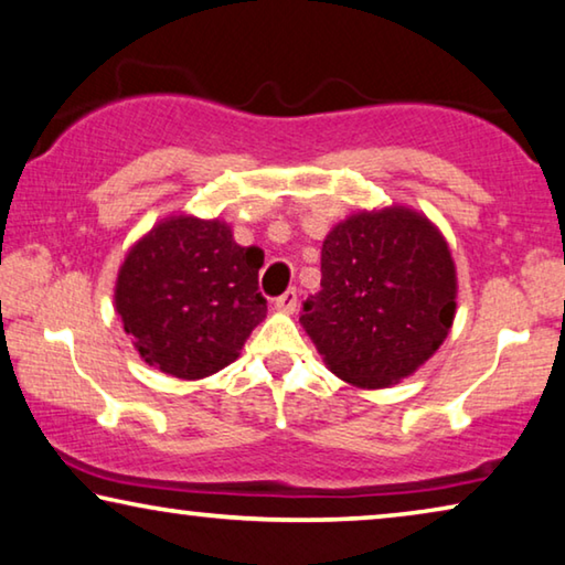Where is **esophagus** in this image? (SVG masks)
<instances>
[{"label":"esophagus","instance_id":"1","mask_svg":"<svg viewBox=\"0 0 565 565\" xmlns=\"http://www.w3.org/2000/svg\"><path fill=\"white\" fill-rule=\"evenodd\" d=\"M297 303H299V294L297 289H286L279 299H276V309L286 311V315H291V311H297Z\"/></svg>","mask_w":565,"mask_h":565}]
</instances>
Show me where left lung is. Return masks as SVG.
<instances>
[{
	"label": "left lung",
	"instance_id": "left-lung-1",
	"mask_svg": "<svg viewBox=\"0 0 565 565\" xmlns=\"http://www.w3.org/2000/svg\"><path fill=\"white\" fill-rule=\"evenodd\" d=\"M455 294V264L433 223L407 209L360 213L327 236L321 289L299 321L337 377L380 390L445 342Z\"/></svg>",
	"mask_w": 565,
	"mask_h": 565
}]
</instances>
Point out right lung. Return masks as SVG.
<instances>
[{
	"mask_svg": "<svg viewBox=\"0 0 565 565\" xmlns=\"http://www.w3.org/2000/svg\"><path fill=\"white\" fill-rule=\"evenodd\" d=\"M264 254L238 246L218 221L175 216L130 248L115 309L150 366L178 380L223 370L266 317Z\"/></svg>",
	"mask_w": 565,
	"mask_h": 565,
	"instance_id": "1",
	"label": "right lung"
}]
</instances>
